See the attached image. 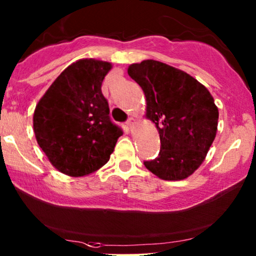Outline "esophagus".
Masks as SVG:
<instances>
[{
  "instance_id": "1",
  "label": "esophagus",
  "mask_w": 256,
  "mask_h": 256,
  "mask_svg": "<svg viewBox=\"0 0 256 256\" xmlns=\"http://www.w3.org/2000/svg\"><path fill=\"white\" fill-rule=\"evenodd\" d=\"M134 126H135V120H134L133 118H129L128 121H127V127L132 130V129L134 128Z\"/></svg>"
}]
</instances>
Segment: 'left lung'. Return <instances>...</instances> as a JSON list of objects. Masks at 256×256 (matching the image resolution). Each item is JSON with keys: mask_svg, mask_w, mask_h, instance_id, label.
<instances>
[{"mask_svg": "<svg viewBox=\"0 0 256 256\" xmlns=\"http://www.w3.org/2000/svg\"><path fill=\"white\" fill-rule=\"evenodd\" d=\"M142 88L146 118L159 132L158 158L144 162L162 180H182L206 158L216 138L218 108L209 90L185 71L148 59L128 68Z\"/></svg>", "mask_w": 256, "mask_h": 256, "instance_id": "8db88e82", "label": "left lung"}]
</instances>
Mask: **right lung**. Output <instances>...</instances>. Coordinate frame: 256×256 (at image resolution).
I'll return each mask as SVG.
<instances>
[{"label": "right lung", "mask_w": 256, "mask_h": 256, "mask_svg": "<svg viewBox=\"0 0 256 256\" xmlns=\"http://www.w3.org/2000/svg\"><path fill=\"white\" fill-rule=\"evenodd\" d=\"M112 68V62L92 58L72 62L36 104V142L66 176H84L100 170L123 134L110 121L108 100L100 90Z\"/></svg>", "instance_id": "obj_1"}]
</instances>
